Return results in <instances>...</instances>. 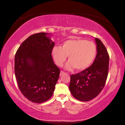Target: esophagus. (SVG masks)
Returning <instances> with one entry per match:
<instances>
[{
  "mask_svg": "<svg viewBox=\"0 0 125 125\" xmlns=\"http://www.w3.org/2000/svg\"><path fill=\"white\" fill-rule=\"evenodd\" d=\"M64 74H65V73L64 72H63V71H61V73H60V76H62V75Z\"/></svg>",
  "mask_w": 125,
  "mask_h": 125,
  "instance_id": "34e87169",
  "label": "esophagus"
}]
</instances>
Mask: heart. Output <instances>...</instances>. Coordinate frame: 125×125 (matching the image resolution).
Here are the masks:
<instances>
[{"label": "heart", "mask_w": 125, "mask_h": 125, "mask_svg": "<svg viewBox=\"0 0 125 125\" xmlns=\"http://www.w3.org/2000/svg\"><path fill=\"white\" fill-rule=\"evenodd\" d=\"M97 52L94 42L77 39L65 41L61 47H54L52 50V56L58 66H62L68 56L69 62L65 66L67 69L75 68L77 71H83L93 64Z\"/></svg>", "instance_id": "1"}]
</instances>
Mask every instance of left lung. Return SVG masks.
Instances as JSON below:
<instances>
[{
  "label": "left lung",
  "mask_w": 125,
  "mask_h": 125,
  "mask_svg": "<svg viewBox=\"0 0 125 125\" xmlns=\"http://www.w3.org/2000/svg\"><path fill=\"white\" fill-rule=\"evenodd\" d=\"M96 57L85 70L71 75L69 88L77 100L88 101L99 94L105 85L109 71V55L100 39L95 38Z\"/></svg>",
  "instance_id": "left-lung-1"
}]
</instances>
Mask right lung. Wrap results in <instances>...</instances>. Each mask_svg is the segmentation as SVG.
<instances>
[{
  "mask_svg": "<svg viewBox=\"0 0 125 125\" xmlns=\"http://www.w3.org/2000/svg\"><path fill=\"white\" fill-rule=\"evenodd\" d=\"M48 33L32 35L22 42L15 56V74L19 88L25 98L35 103L50 99L60 77L52 50L54 43Z\"/></svg>",
  "mask_w": 125,
  "mask_h": 125,
  "instance_id": "obj_1",
  "label": "right lung"
}]
</instances>
